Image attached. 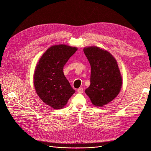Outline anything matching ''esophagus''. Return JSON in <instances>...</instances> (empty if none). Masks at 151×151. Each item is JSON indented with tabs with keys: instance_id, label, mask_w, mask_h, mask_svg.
<instances>
[{
	"instance_id": "esophagus-1",
	"label": "esophagus",
	"mask_w": 151,
	"mask_h": 151,
	"mask_svg": "<svg viewBox=\"0 0 151 151\" xmlns=\"http://www.w3.org/2000/svg\"><path fill=\"white\" fill-rule=\"evenodd\" d=\"M77 92L79 93H83L84 92V89L83 88H80L78 89H77Z\"/></svg>"
}]
</instances>
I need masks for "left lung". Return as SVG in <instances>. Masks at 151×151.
<instances>
[{
  "label": "left lung",
  "instance_id": "1",
  "mask_svg": "<svg viewBox=\"0 0 151 151\" xmlns=\"http://www.w3.org/2000/svg\"><path fill=\"white\" fill-rule=\"evenodd\" d=\"M91 65V84L85 90L93 104L102 107L119 94L122 77L116 60L106 50L98 47L84 48Z\"/></svg>",
  "mask_w": 151,
  "mask_h": 151
}]
</instances>
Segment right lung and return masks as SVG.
<instances>
[{
    "instance_id": "right-lung-1",
    "label": "right lung",
    "mask_w": 151,
    "mask_h": 151,
    "mask_svg": "<svg viewBox=\"0 0 151 151\" xmlns=\"http://www.w3.org/2000/svg\"><path fill=\"white\" fill-rule=\"evenodd\" d=\"M77 48L65 45L50 47L36 66L34 86L40 98L53 109L64 107L76 91L63 74V68Z\"/></svg>"
}]
</instances>
